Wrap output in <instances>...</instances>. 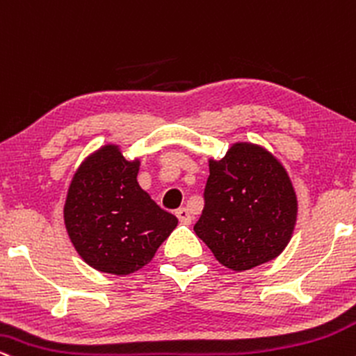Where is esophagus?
<instances>
[{"mask_svg":"<svg viewBox=\"0 0 356 356\" xmlns=\"http://www.w3.org/2000/svg\"><path fill=\"white\" fill-rule=\"evenodd\" d=\"M177 216L181 223H191V215L186 208H178L177 210Z\"/></svg>","mask_w":356,"mask_h":356,"instance_id":"34e87169","label":"esophagus"}]
</instances>
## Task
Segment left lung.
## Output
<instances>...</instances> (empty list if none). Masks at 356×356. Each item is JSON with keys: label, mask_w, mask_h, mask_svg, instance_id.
Wrapping results in <instances>:
<instances>
[{"label": "left lung", "mask_w": 356, "mask_h": 356, "mask_svg": "<svg viewBox=\"0 0 356 356\" xmlns=\"http://www.w3.org/2000/svg\"><path fill=\"white\" fill-rule=\"evenodd\" d=\"M203 200L193 229L229 270L273 260L290 241L296 195L285 168L260 146L236 143L211 160Z\"/></svg>", "instance_id": "8db88e82"}]
</instances>
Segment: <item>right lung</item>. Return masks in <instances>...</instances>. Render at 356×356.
Listing matches in <instances>:
<instances>
[{
    "label": "right lung",
    "mask_w": 356,
    "mask_h": 356,
    "mask_svg": "<svg viewBox=\"0 0 356 356\" xmlns=\"http://www.w3.org/2000/svg\"><path fill=\"white\" fill-rule=\"evenodd\" d=\"M138 166L118 146H104L79 166L70 185L65 225L71 243L103 273L140 270L178 225L138 185Z\"/></svg>",
    "instance_id": "add662e5"
}]
</instances>
